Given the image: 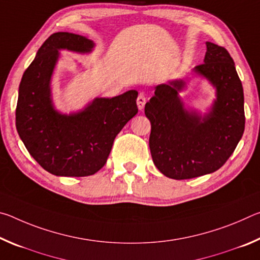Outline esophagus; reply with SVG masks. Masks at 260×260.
<instances>
[{
  "instance_id": "esophagus-1",
  "label": "esophagus",
  "mask_w": 260,
  "mask_h": 260,
  "mask_svg": "<svg viewBox=\"0 0 260 260\" xmlns=\"http://www.w3.org/2000/svg\"><path fill=\"white\" fill-rule=\"evenodd\" d=\"M146 98H144V95L140 94L138 100H136V103H138V108L140 111H142V110L144 109V105H146Z\"/></svg>"
}]
</instances>
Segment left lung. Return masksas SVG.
<instances>
[{"instance_id": "1", "label": "left lung", "mask_w": 260, "mask_h": 260, "mask_svg": "<svg viewBox=\"0 0 260 260\" xmlns=\"http://www.w3.org/2000/svg\"><path fill=\"white\" fill-rule=\"evenodd\" d=\"M204 64L193 77L213 87L215 99L204 112L186 107L180 94L190 79H173L155 87L144 113L153 164L167 178L191 179L213 173L234 152L243 135L244 95L234 60L225 48L205 42Z\"/></svg>"}]
</instances>
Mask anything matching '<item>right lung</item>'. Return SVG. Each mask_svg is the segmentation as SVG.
Listing matches in <instances>:
<instances>
[{
    "mask_svg": "<svg viewBox=\"0 0 260 260\" xmlns=\"http://www.w3.org/2000/svg\"><path fill=\"white\" fill-rule=\"evenodd\" d=\"M93 40L57 32L38 50L21 78L16 127L26 149L39 164L57 177H87L107 162L113 141L138 113V91L114 98H95L82 109L64 113L52 99L51 80L60 52L91 54Z\"/></svg>",
    "mask_w": 260,
    "mask_h": 260,
    "instance_id": "obj_1",
    "label": "right lung"
}]
</instances>
